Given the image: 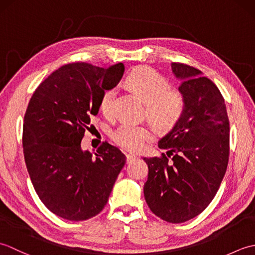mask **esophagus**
Returning <instances> with one entry per match:
<instances>
[{"mask_svg":"<svg viewBox=\"0 0 255 255\" xmlns=\"http://www.w3.org/2000/svg\"><path fill=\"white\" fill-rule=\"evenodd\" d=\"M126 156H127V162L129 163V162H131V161H133V160H136L137 159V156L134 155V154H131V153H128V154H126Z\"/></svg>","mask_w":255,"mask_h":255,"instance_id":"obj_1","label":"esophagus"}]
</instances>
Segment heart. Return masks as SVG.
<instances>
[{
	"instance_id": "b5f03b06",
	"label": "heart",
	"mask_w": 255,
	"mask_h": 255,
	"mask_svg": "<svg viewBox=\"0 0 255 255\" xmlns=\"http://www.w3.org/2000/svg\"><path fill=\"white\" fill-rule=\"evenodd\" d=\"M127 82L145 103L147 116L156 127L169 129L180 121L185 110L184 96L178 91L170 90L169 82L158 72L149 68H138L128 75ZM115 95L116 90L112 88L101 97L100 108L106 116L112 115ZM113 139L125 149L139 151L153 139V131L147 126L122 124L113 132Z\"/></svg>"
}]
</instances>
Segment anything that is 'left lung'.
<instances>
[{
  "instance_id": "1",
  "label": "left lung",
  "mask_w": 255,
  "mask_h": 255,
  "mask_svg": "<svg viewBox=\"0 0 255 255\" xmlns=\"http://www.w3.org/2000/svg\"><path fill=\"white\" fill-rule=\"evenodd\" d=\"M185 100L182 117L165 136L160 156L148 164L144 198L151 211L171 224L198 216L214 199L229 160V119L217 86L198 69L172 62Z\"/></svg>"
}]
</instances>
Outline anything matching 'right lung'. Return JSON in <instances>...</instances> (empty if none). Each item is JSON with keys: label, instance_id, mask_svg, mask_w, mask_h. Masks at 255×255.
I'll return each mask as SVG.
<instances>
[{"label": "right lung", "instance_id": "1", "mask_svg": "<svg viewBox=\"0 0 255 255\" xmlns=\"http://www.w3.org/2000/svg\"><path fill=\"white\" fill-rule=\"evenodd\" d=\"M124 64L99 68L85 62L62 66L32 94L23 125L24 158L40 200L63 219L83 221L107 204L126 156L107 141L96 153L81 149L103 93L115 88Z\"/></svg>", "mask_w": 255, "mask_h": 255}]
</instances>
